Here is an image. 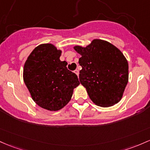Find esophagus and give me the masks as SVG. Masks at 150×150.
Listing matches in <instances>:
<instances>
[{
    "label": "esophagus",
    "instance_id": "1",
    "mask_svg": "<svg viewBox=\"0 0 150 150\" xmlns=\"http://www.w3.org/2000/svg\"><path fill=\"white\" fill-rule=\"evenodd\" d=\"M74 72H75V74H76V75H78H78H79V71H78V70H75V71H74Z\"/></svg>",
    "mask_w": 150,
    "mask_h": 150
}]
</instances>
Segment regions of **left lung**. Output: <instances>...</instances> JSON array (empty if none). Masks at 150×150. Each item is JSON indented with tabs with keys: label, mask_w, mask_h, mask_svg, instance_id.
Returning <instances> with one entry per match:
<instances>
[{
	"label": "left lung",
	"mask_w": 150,
	"mask_h": 150,
	"mask_svg": "<svg viewBox=\"0 0 150 150\" xmlns=\"http://www.w3.org/2000/svg\"><path fill=\"white\" fill-rule=\"evenodd\" d=\"M81 55L79 79L92 101L100 107L120 101L128 83V62L117 47L108 41L95 39L85 47L76 45Z\"/></svg>",
	"instance_id": "8db88e82"
}]
</instances>
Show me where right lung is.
<instances>
[{
  "label": "right lung",
  "mask_w": 150,
  "mask_h": 150,
  "mask_svg": "<svg viewBox=\"0 0 150 150\" xmlns=\"http://www.w3.org/2000/svg\"><path fill=\"white\" fill-rule=\"evenodd\" d=\"M62 51L50 43L41 44L32 51L23 68V80L32 99L40 108L57 111L69 103L78 76L60 61Z\"/></svg>",
  "instance_id": "add662e5"
}]
</instances>
